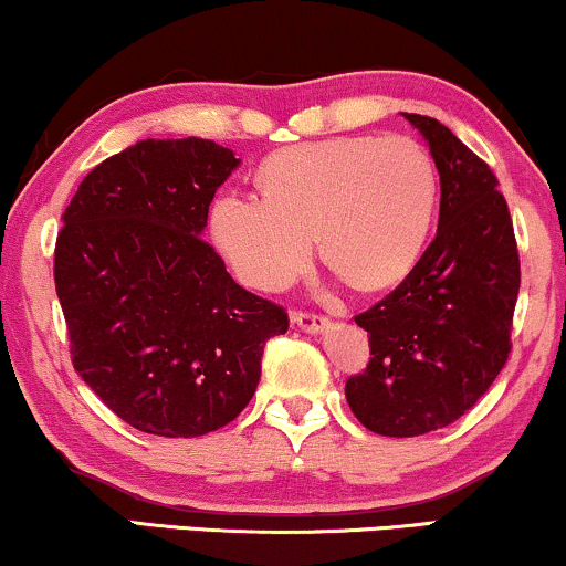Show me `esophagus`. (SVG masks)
<instances>
[{
  "mask_svg": "<svg viewBox=\"0 0 566 566\" xmlns=\"http://www.w3.org/2000/svg\"><path fill=\"white\" fill-rule=\"evenodd\" d=\"M295 324L301 326L303 332H308V335H318V332H326L329 329V318L326 316H316V313H295Z\"/></svg>",
  "mask_w": 566,
  "mask_h": 566,
  "instance_id": "34e87169",
  "label": "esophagus"
}]
</instances>
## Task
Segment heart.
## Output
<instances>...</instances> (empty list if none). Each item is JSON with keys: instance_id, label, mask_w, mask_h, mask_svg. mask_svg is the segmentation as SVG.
<instances>
[{"instance_id": "heart-1", "label": "heart", "mask_w": 566, "mask_h": 566, "mask_svg": "<svg viewBox=\"0 0 566 566\" xmlns=\"http://www.w3.org/2000/svg\"><path fill=\"white\" fill-rule=\"evenodd\" d=\"M263 197L223 195L213 237L244 282L290 284L311 263L313 237L358 290H387L411 274L430 237L438 176L406 136H339L282 149L261 166Z\"/></svg>"}]
</instances>
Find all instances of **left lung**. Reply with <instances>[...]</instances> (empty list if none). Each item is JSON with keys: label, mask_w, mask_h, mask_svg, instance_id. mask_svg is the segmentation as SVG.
<instances>
[{"label": "left lung", "mask_w": 566, "mask_h": 566, "mask_svg": "<svg viewBox=\"0 0 566 566\" xmlns=\"http://www.w3.org/2000/svg\"><path fill=\"white\" fill-rule=\"evenodd\" d=\"M440 174L438 234L385 301L356 316L371 358L345 385L350 411L385 438H417L472 408L512 350L520 253L485 160L451 128L403 113Z\"/></svg>", "instance_id": "obj_1"}]
</instances>
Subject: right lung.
<instances>
[{
	"instance_id": "1",
	"label": "right lung",
	"mask_w": 566,
	"mask_h": 566,
	"mask_svg": "<svg viewBox=\"0 0 566 566\" xmlns=\"http://www.w3.org/2000/svg\"><path fill=\"white\" fill-rule=\"evenodd\" d=\"M237 166L197 136L136 142L88 171L63 213L54 287L73 369L139 432L200 438L234 421L261 382L265 339L290 326L202 240Z\"/></svg>"
}]
</instances>
